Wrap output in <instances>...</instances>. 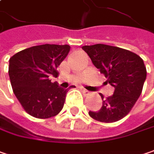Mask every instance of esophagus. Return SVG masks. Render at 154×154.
I'll return each instance as SVG.
<instances>
[{
	"label": "esophagus",
	"mask_w": 154,
	"mask_h": 154,
	"mask_svg": "<svg viewBox=\"0 0 154 154\" xmlns=\"http://www.w3.org/2000/svg\"><path fill=\"white\" fill-rule=\"evenodd\" d=\"M81 91H82V94H83L85 96H87V95H89V94H90V92L88 91L87 89L82 88H81Z\"/></svg>",
	"instance_id": "obj_1"
}]
</instances>
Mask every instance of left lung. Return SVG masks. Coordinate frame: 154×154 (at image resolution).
Here are the masks:
<instances>
[{"label":"left lung","instance_id":"left-lung-1","mask_svg":"<svg viewBox=\"0 0 154 154\" xmlns=\"http://www.w3.org/2000/svg\"><path fill=\"white\" fill-rule=\"evenodd\" d=\"M82 49L114 88L112 96L104 100L96 112H89L91 118L104 123L123 119L132 110L142 92L146 68L138 54L118 47L105 44L84 46Z\"/></svg>","mask_w":154,"mask_h":154}]
</instances>
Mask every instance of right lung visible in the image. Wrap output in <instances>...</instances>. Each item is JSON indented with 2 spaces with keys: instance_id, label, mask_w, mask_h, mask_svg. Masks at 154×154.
Returning <instances> with one entry per match:
<instances>
[{
  "instance_id": "add662e5",
  "label": "right lung",
  "mask_w": 154,
  "mask_h": 154,
  "mask_svg": "<svg viewBox=\"0 0 154 154\" xmlns=\"http://www.w3.org/2000/svg\"><path fill=\"white\" fill-rule=\"evenodd\" d=\"M70 51L69 45L44 44L21 50L9 60L8 74L13 92L23 109L37 119L57 115L65 103L68 88L52 82L57 68Z\"/></svg>"
}]
</instances>
